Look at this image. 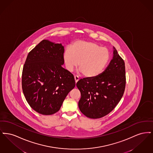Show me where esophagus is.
<instances>
[{
  "label": "esophagus",
  "instance_id": "1",
  "mask_svg": "<svg viewBox=\"0 0 153 153\" xmlns=\"http://www.w3.org/2000/svg\"><path fill=\"white\" fill-rule=\"evenodd\" d=\"M74 80H75V82L77 83V81L79 80V77L78 76H74Z\"/></svg>",
  "mask_w": 153,
  "mask_h": 153
}]
</instances>
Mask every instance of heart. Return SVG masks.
I'll return each instance as SVG.
<instances>
[{"label": "heart", "instance_id": "1", "mask_svg": "<svg viewBox=\"0 0 153 153\" xmlns=\"http://www.w3.org/2000/svg\"><path fill=\"white\" fill-rule=\"evenodd\" d=\"M110 58L108 50L92 42L77 41L66 48L63 54L66 68L70 72L78 65L80 72L88 78L97 77L104 71Z\"/></svg>", "mask_w": 153, "mask_h": 153}]
</instances>
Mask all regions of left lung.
Instances as JSON below:
<instances>
[{
    "label": "left lung",
    "instance_id": "obj_1",
    "mask_svg": "<svg viewBox=\"0 0 153 153\" xmlns=\"http://www.w3.org/2000/svg\"><path fill=\"white\" fill-rule=\"evenodd\" d=\"M113 57L97 77L80 79L76 86L81 93L80 111L86 117L99 119L108 114L121 100L126 86L123 59L113 47Z\"/></svg>",
    "mask_w": 153,
    "mask_h": 153
}]
</instances>
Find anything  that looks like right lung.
Here are the masks:
<instances>
[{"label":"right lung","mask_w":153,"mask_h":153,"mask_svg":"<svg viewBox=\"0 0 153 153\" xmlns=\"http://www.w3.org/2000/svg\"><path fill=\"white\" fill-rule=\"evenodd\" d=\"M64 47L44 39L30 51L22 71L23 92L38 113L52 115L60 109L75 87L74 76L62 68Z\"/></svg>","instance_id":"add662e5"}]
</instances>
